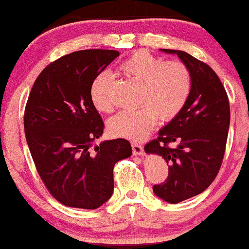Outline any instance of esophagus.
I'll return each instance as SVG.
<instances>
[{"label":"esophagus","instance_id":"esophagus-1","mask_svg":"<svg viewBox=\"0 0 249 249\" xmlns=\"http://www.w3.org/2000/svg\"><path fill=\"white\" fill-rule=\"evenodd\" d=\"M132 150H133V155L135 156L144 155V150H143V146L140 144V143L132 142Z\"/></svg>","mask_w":249,"mask_h":249}]
</instances>
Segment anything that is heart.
I'll return each mask as SVG.
<instances>
[{"label":"heart","mask_w":249,"mask_h":249,"mask_svg":"<svg viewBox=\"0 0 249 249\" xmlns=\"http://www.w3.org/2000/svg\"><path fill=\"white\" fill-rule=\"evenodd\" d=\"M120 72L141 83L139 108L122 110L108 122V131L115 136L142 140L158 122H169L184 109L192 91V73L184 62L163 61L148 51H138L120 64ZM113 78L103 72L90 85V99L98 111L111 113Z\"/></svg>","instance_id":"b5f03b06"}]
</instances>
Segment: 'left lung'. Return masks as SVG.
<instances>
[{"label":"left lung","mask_w":249,"mask_h":249,"mask_svg":"<svg viewBox=\"0 0 249 249\" xmlns=\"http://www.w3.org/2000/svg\"><path fill=\"white\" fill-rule=\"evenodd\" d=\"M162 51L177 54L193 80L184 109L144 146L145 152L161 156L169 166L166 181L155 185L153 192L176 204L201 194L215 179L226 151L230 106L225 87L208 64L186 52Z\"/></svg>","instance_id":"left-lung-1"}]
</instances>
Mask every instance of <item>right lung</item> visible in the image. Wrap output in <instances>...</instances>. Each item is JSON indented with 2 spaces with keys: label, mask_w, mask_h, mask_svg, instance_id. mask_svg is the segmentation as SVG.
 I'll return each mask as SVG.
<instances>
[{
  "label": "right lung",
  "mask_w": 249,
  "mask_h": 249,
  "mask_svg": "<svg viewBox=\"0 0 249 249\" xmlns=\"http://www.w3.org/2000/svg\"><path fill=\"white\" fill-rule=\"evenodd\" d=\"M120 52L85 50L62 56L35 81L24 108V133L48 192L71 208L93 210L110 198L114 166L132 155L125 139L101 142L104 122L90 99V85Z\"/></svg>",
  "instance_id": "add662e5"
}]
</instances>
